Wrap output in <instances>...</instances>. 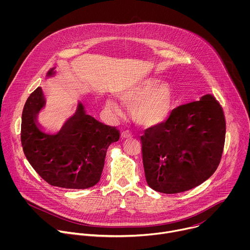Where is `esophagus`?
Returning <instances> with one entry per match:
<instances>
[{
  "label": "esophagus",
  "mask_w": 250,
  "mask_h": 250,
  "mask_svg": "<svg viewBox=\"0 0 250 250\" xmlns=\"http://www.w3.org/2000/svg\"><path fill=\"white\" fill-rule=\"evenodd\" d=\"M132 137V133L129 130H125L122 132V138L123 139H126V138H131Z\"/></svg>",
  "instance_id": "esophagus-1"
}]
</instances>
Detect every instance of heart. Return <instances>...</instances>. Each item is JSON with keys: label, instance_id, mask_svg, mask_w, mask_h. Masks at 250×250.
I'll list each match as a JSON object with an SVG mask.
<instances>
[{"label": "heart", "instance_id": "obj_1", "mask_svg": "<svg viewBox=\"0 0 250 250\" xmlns=\"http://www.w3.org/2000/svg\"><path fill=\"white\" fill-rule=\"evenodd\" d=\"M121 100L131 105L133 120L145 126L157 125L168 119L173 106V94L166 85H155L151 80L133 82L119 92ZM105 105L116 116L122 115L121 105L113 99Z\"/></svg>", "mask_w": 250, "mask_h": 250}]
</instances>
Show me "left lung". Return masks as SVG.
<instances>
[{"label": "left lung", "mask_w": 250, "mask_h": 250, "mask_svg": "<svg viewBox=\"0 0 250 250\" xmlns=\"http://www.w3.org/2000/svg\"><path fill=\"white\" fill-rule=\"evenodd\" d=\"M225 138L224 111L211 95L177 106L140 137L148 186L176 194L201 185L217 170Z\"/></svg>", "instance_id": "1"}]
</instances>
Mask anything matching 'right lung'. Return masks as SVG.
Masks as SVG:
<instances>
[{
  "instance_id": "1",
  "label": "right lung",
  "mask_w": 250,
  "mask_h": 250,
  "mask_svg": "<svg viewBox=\"0 0 250 250\" xmlns=\"http://www.w3.org/2000/svg\"><path fill=\"white\" fill-rule=\"evenodd\" d=\"M50 69L46 78L56 74ZM46 101L39 87L27 98L21 115V139L24 155L37 173L51 186L87 189L103 172L106 149L120 138L119 130L88 115L81 102L56 133L42 130L38 122Z\"/></svg>"
}]
</instances>
